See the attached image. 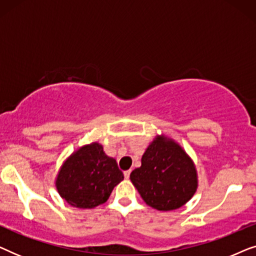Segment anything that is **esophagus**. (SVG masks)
Wrapping results in <instances>:
<instances>
[{"label": "esophagus", "mask_w": 256, "mask_h": 256, "mask_svg": "<svg viewBox=\"0 0 256 256\" xmlns=\"http://www.w3.org/2000/svg\"><path fill=\"white\" fill-rule=\"evenodd\" d=\"M130 172H132V170H127V171H124V178H126V180H128L129 176H130Z\"/></svg>", "instance_id": "34e87169"}]
</instances>
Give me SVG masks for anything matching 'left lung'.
<instances>
[{"label": "left lung", "instance_id": "left-lung-1", "mask_svg": "<svg viewBox=\"0 0 256 256\" xmlns=\"http://www.w3.org/2000/svg\"><path fill=\"white\" fill-rule=\"evenodd\" d=\"M130 180L143 200L157 211H172L194 197L198 188L194 162L180 143L156 135L142 155Z\"/></svg>", "mask_w": 256, "mask_h": 256}]
</instances>
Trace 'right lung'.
<instances>
[{"label": "right lung", "mask_w": 256, "mask_h": 256, "mask_svg": "<svg viewBox=\"0 0 256 256\" xmlns=\"http://www.w3.org/2000/svg\"><path fill=\"white\" fill-rule=\"evenodd\" d=\"M124 180L113 157L102 144L92 142L73 152L59 169L54 185L59 196L78 208H94L107 202L113 188Z\"/></svg>", "instance_id": "right-lung-1"}]
</instances>
